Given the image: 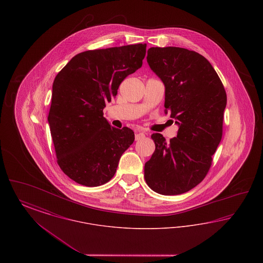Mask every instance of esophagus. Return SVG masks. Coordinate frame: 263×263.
Here are the masks:
<instances>
[{
	"label": "esophagus",
	"mask_w": 263,
	"mask_h": 263,
	"mask_svg": "<svg viewBox=\"0 0 263 263\" xmlns=\"http://www.w3.org/2000/svg\"><path fill=\"white\" fill-rule=\"evenodd\" d=\"M145 138V133L144 132H141V131H139L136 133V135H135V140L136 141H140V140H142V139H144Z\"/></svg>",
	"instance_id": "34e87169"
}]
</instances>
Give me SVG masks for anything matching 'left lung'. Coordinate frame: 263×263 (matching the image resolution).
<instances>
[{"instance_id":"left-lung-1","label":"left lung","mask_w":263,"mask_h":263,"mask_svg":"<svg viewBox=\"0 0 263 263\" xmlns=\"http://www.w3.org/2000/svg\"><path fill=\"white\" fill-rule=\"evenodd\" d=\"M147 62L163 81L165 113L178 125L165 142L154 133L156 150L145 163V179L155 192L177 195L199 184L212 164L223 135L225 88L210 62L195 51L151 47Z\"/></svg>"}]
</instances>
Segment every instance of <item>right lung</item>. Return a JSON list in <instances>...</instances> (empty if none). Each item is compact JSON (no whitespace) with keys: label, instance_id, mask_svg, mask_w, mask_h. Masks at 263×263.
Returning a JSON list of instances; mask_svg holds the SVG:
<instances>
[{"label":"right lung","instance_id":"obj_1","mask_svg":"<svg viewBox=\"0 0 263 263\" xmlns=\"http://www.w3.org/2000/svg\"><path fill=\"white\" fill-rule=\"evenodd\" d=\"M147 44L77 54L57 74L48 122L57 163L63 173L85 186H100L115 175L134 132L114 128L103 117L126 77L142 67Z\"/></svg>","mask_w":263,"mask_h":263}]
</instances>
